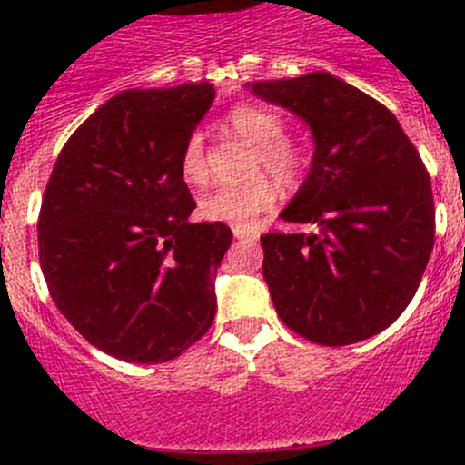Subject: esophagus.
Listing matches in <instances>:
<instances>
[{"mask_svg":"<svg viewBox=\"0 0 465 465\" xmlns=\"http://www.w3.org/2000/svg\"><path fill=\"white\" fill-rule=\"evenodd\" d=\"M232 232H233V236H236V241H241V242H256V241H259L256 232H252V229H247V227H238V224H233Z\"/></svg>","mask_w":465,"mask_h":465,"instance_id":"1","label":"esophagus"}]
</instances>
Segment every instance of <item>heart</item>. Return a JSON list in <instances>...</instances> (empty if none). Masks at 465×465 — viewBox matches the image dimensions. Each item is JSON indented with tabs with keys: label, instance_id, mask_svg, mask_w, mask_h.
<instances>
[{
	"label": "heart",
	"instance_id": "1",
	"mask_svg": "<svg viewBox=\"0 0 465 465\" xmlns=\"http://www.w3.org/2000/svg\"><path fill=\"white\" fill-rule=\"evenodd\" d=\"M227 125L233 134L254 145L252 171H267L276 182L290 186L299 180L303 168V154L299 145L283 137L285 124L279 114L261 105L242 103L229 110ZM180 173L189 184H203L209 177L204 154V137L189 134L180 153ZM276 203V186L267 175H256L238 186H220L200 200V215L211 223L250 227L261 213Z\"/></svg>",
	"mask_w": 465,
	"mask_h": 465
}]
</instances>
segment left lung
<instances>
[{
	"label": "left lung",
	"mask_w": 465,
	"mask_h": 465,
	"mask_svg": "<svg viewBox=\"0 0 465 465\" xmlns=\"http://www.w3.org/2000/svg\"><path fill=\"white\" fill-rule=\"evenodd\" d=\"M311 128V171L285 223L265 233L262 276L281 322L306 340L346 346L378 335L419 290L434 247L430 175L396 116L328 72L247 83Z\"/></svg>",
	"instance_id": "1"
}]
</instances>
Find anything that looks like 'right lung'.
Returning a JSON list of instances; mask_svg holds the SVG:
<instances>
[{"mask_svg": "<svg viewBox=\"0 0 465 465\" xmlns=\"http://www.w3.org/2000/svg\"><path fill=\"white\" fill-rule=\"evenodd\" d=\"M215 98L211 83L124 89L69 137L37 220L40 267L67 322L103 353L168 362L209 331L232 245L195 209L180 153Z\"/></svg>", "mask_w": 465, "mask_h": 465, "instance_id": "obj_1", "label": "right lung"}]
</instances>
